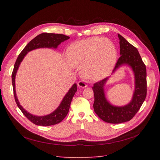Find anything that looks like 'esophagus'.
<instances>
[{
    "label": "esophagus",
    "mask_w": 160,
    "mask_h": 160,
    "mask_svg": "<svg viewBox=\"0 0 160 160\" xmlns=\"http://www.w3.org/2000/svg\"><path fill=\"white\" fill-rule=\"evenodd\" d=\"M77 85H78V87L80 88H86V87H88V84H87L85 82H84L83 81H79L78 83H77Z\"/></svg>",
    "instance_id": "obj_1"
}]
</instances>
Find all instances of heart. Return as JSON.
Masks as SVG:
<instances>
[{"mask_svg": "<svg viewBox=\"0 0 160 160\" xmlns=\"http://www.w3.org/2000/svg\"><path fill=\"white\" fill-rule=\"evenodd\" d=\"M67 55L72 65L81 68L84 78L99 81L112 71L117 52L113 42L107 38L91 37L72 43L67 48Z\"/></svg>", "mask_w": 160, "mask_h": 160, "instance_id": "b5f03b06", "label": "heart"}]
</instances>
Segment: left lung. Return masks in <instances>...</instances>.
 Segmentation results:
<instances>
[{"label":"left lung","instance_id":"left-lung-1","mask_svg":"<svg viewBox=\"0 0 160 160\" xmlns=\"http://www.w3.org/2000/svg\"><path fill=\"white\" fill-rule=\"evenodd\" d=\"M118 37L121 56L113 72L123 65L130 66L134 72L135 88L132 101L123 107H116L111 105L105 97L103 86L108 77L94 83L92 88L95 98L94 111L100 119L110 123H121L130 121L139 110L147 95L146 65L136 48L119 34Z\"/></svg>","mask_w":160,"mask_h":160}]
</instances>
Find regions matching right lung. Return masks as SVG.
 Masks as SVG:
<instances>
[{
	"label": "right lung",
	"mask_w": 160,
	"mask_h": 160,
	"mask_svg": "<svg viewBox=\"0 0 160 160\" xmlns=\"http://www.w3.org/2000/svg\"><path fill=\"white\" fill-rule=\"evenodd\" d=\"M69 37L66 36L62 34H54V33H47L43 32L37 35L36 37L33 38L28 43L27 46L24 48L23 50L18 55L15 64L14 66V69L12 72V83L13 88V92L14 99L17 103V105L18 108L21 109L24 115L34 124L37 125H42V126H49V125H55L59 123L63 119L66 115L69 112V108L72 98L75 94L77 90V85L74 84L72 88L69 89L65 96L62 99V102L58 108L53 112L49 115L45 116H35L29 113H28L22 108V106L19 104L18 101L16 96L15 91V76L18 68L20 65L21 62L24 59V57L27 55L28 52H29L33 49H38V48H57V46L60 45L62 42L69 39Z\"/></svg>",
	"instance_id": "add662e5"
}]
</instances>
